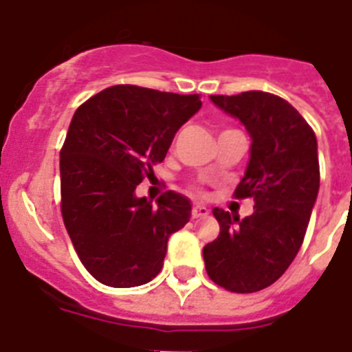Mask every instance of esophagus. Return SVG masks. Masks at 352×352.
<instances>
[{"label": "esophagus", "instance_id": "esophagus-1", "mask_svg": "<svg viewBox=\"0 0 352 352\" xmlns=\"http://www.w3.org/2000/svg\"><path fill=\"white\" fill-rule=\"evenodd\" d=\"M191 214H193V218L208 217L209 209L206 208V206H202V204H197V206H193V209H191Z\"/></svg>", "mask_w": 352, "mask_h": 352}]
</instances>
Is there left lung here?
<instances>
[{
  "mask_svg": "<svg viewBox=\"0 0 352 352\" xmlns=\"http://www.w3.org/2000/svg\"><path fill=\"white\" fill-rule=\"evenodd\" d=\"M211 102L240 120L250 135V157L236 197H252L254 212L240 220L214 208L220 234L204 247L208 276L236 294L276 283L299 252L317 202V138L297 109L276 94H212Z\"/></svg>",
  "mask_w": 352,
  "mask_h": 352,
  "instance_id": "left-lung-1",
  "label": "left lung"
}]
</instances>
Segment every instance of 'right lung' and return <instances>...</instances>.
<instances>
[{
    "mask_svg": "<svg viewBox=\"0 0 352 352\" xmlns=\"http://www.w3.org/2000/svg\"><path fill=\"white\" fill-rule=\"evenodd\" d=\"M200 107L199 94L112 85L73 114L60 150L62 218L82 265L102 285L152 281L168 238L190 221L188 197L166 191L153 206L135 188Z\"/></svg>",
    "mask_w": 352,
    "mask_h": 352,
    "instance_id": "1",
    "label": "right lung"
}]
</instances>
